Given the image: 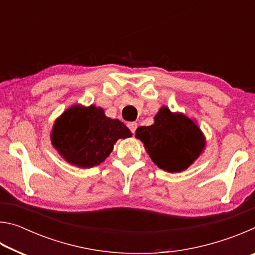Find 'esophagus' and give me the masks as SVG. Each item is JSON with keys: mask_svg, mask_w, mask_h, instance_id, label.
Masks as SVG:
<instances>
[{"mask_svg": "<svg viewBox=\"0 0 255 255\" xmlns=\"http://www.w3.org/2000/svg\"><path fill=\"white\" fill-rule=\"evenodd\" d=\"M127 126H128V128H129V129H130V131H131L132 133H135L136 129H137V123H135V122L128 123V124H127Z\"/></svg>", "mask_w": 255, "mask_h": 255, "instance_id": "obj_1", "label": "esophagus"}]
</instances>
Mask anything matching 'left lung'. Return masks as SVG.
I'll list each match as a JSON object with an SVG mask.
<instances>
[{
	"instance_id": "obj_1",
	"label": "left lung",
	"mask_w": 255,
	"mask_h": 255,
	"mask_svg": "<svg viewBox=\"0 0 255 255\" xmlns=\"http://www.w3.org/2000/svg\"><path fill=\"white\" fill-rule=\"evenodd\" d=\"M136 138L156 165L170 173L182 172L199 157L206 139L199 127L182 114L162 107L148 127H138Z\"/></svg>"
}]
</instances>
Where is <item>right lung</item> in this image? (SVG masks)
<instances>
[{"label": "right lung", "mask_w": 255, "mask_h": 255, "mask_svg": "<svg viewBox=\"0 0 255 255\" xmlns=\"http://www.w3.org/2000/svg\"><path fill=\"white\" fill-rule=\"evenodd\" d=\"M130 136L125 124L106 117L101 108L77 105L56 119L50 138L66 162L88 169L105 161L119 138Z\"/></svg>", "instance_id": "1"}]
</instances>
